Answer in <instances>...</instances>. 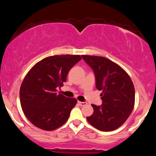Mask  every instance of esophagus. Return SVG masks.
<instances>
[{
  "label": "esophagus",
  "mask_w": 156,
  "mask_h": 156,
  "mask_svg": "<svg viewBox=\"0 0 156 156\" xmlns=\"http://www.w3.org/2000/svg\"><path fill=\"white\" fill-rule=\"evenodd\" d=\"M78 104H79L80 106H83V105H86L87 104V102H78Z\"/></svg>",
  "instance_id": "obj_1"
}]
</instances>
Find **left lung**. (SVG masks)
<instances>
[{"label": "left lung", "instance_id": "left-lung-1", "mask_svg": "<svg viewBox=\"0 0 156 156\" xmlns=\"http://www.w3.org/2000/svg\"><path fill=\"white\" fill-rule=\"evenodd\" d=\"M92 68L96 88L103 91L102 105H92L94 112L87 120L102 131L120 127L129 117L134 106L135 89L131 79L118 64L108 58L95 55H82Z\"/></svg>", "mask_w": 156, "mask_h": 156}]
</instances>
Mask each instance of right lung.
<instances>
[{
	"mask_svg": "<svg viewBox=\"0 0 156 156\" xmlns=\"http://www.w3.org/2000/svg\"><path fill=\"white\" fill-rule=\"evenodd\" d=\"M81 59L78 55H53L36 64L25 77L20 100L25 115L34 125L53 130L67 122L76 105V98L57 94L69 71Z\"/></svg>",
	"mask_w": 156,
	"mask_h": 156,
	"instance_id": "1",
	"label": "right lung"
}]
</instances>
